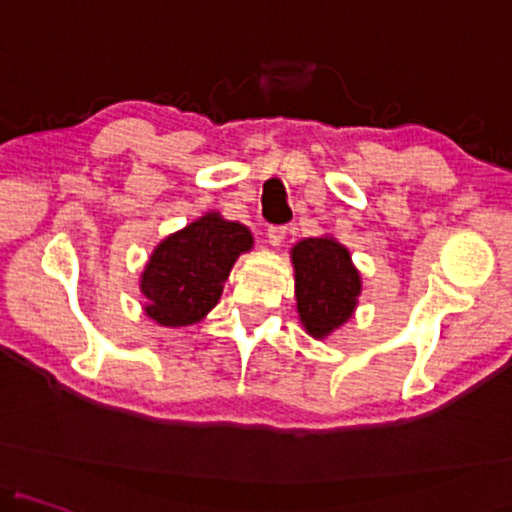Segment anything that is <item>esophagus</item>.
<instances>
[{"label": "esophagus", "instance_id": "esophagus-1", "mask_svg": "<svg viewBox=\"0 0 512 512\" xmlns=\"http://www.w3.org/2000/svg\"><path fill=\"white\" fill-rule=\"evenodd\" d=\"M266 239H269L271 246H280V243L287 239V227L285 225H271L269 230H266Z\"/></svg>", "mask_w": 512, "mask_h": 512}]
</instances>
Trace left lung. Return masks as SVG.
<instances>
[{"instance_id":"8db88e82","label":"left lung","mask_w":512,"mask_h":512,"mask_svg":"<svg viewBox=\"0 0 512 512\" xmlns=\"http://www.w3.org/2000/svg\"><path fill=\"white\" fill-rule=\"evenodd\" d=\"M292 264L301 324L312 338L322 340L352 317L361 294V276L349 250L333 236L296 243Z\"/></svg>"}]
</instances>
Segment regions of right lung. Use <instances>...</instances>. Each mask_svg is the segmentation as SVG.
Instances as JSON below:
<instances>
[{
	"mask_svg": "<svg viewBox=\"0 0 512 512\" xmlns=\"http://www.w3.org/2000/svg\"><path fill=\"white\" fill-rule=\"evenodd\" d=\"M253 248L246 225L209 211L163 239L144 266V312L160 326H190L218 303L236 257Z\"/></svg>",
	"mask_w": 512,
	"mask_h": 512,
	"instance_id": "add662e5",
	"label": "right lung"
}]
</instances>
